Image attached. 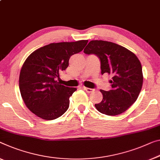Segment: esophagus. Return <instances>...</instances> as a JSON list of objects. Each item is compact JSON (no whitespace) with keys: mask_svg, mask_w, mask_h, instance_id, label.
I'll use <instances>...</instances> for the list:
<instances>
[{"mask_svg":"<svg viewBox=\"0 0 160 160\" xmlns=\"http://www.w3.org/2000/svg\"><path fill=\"white\" fill-rule=\"evenodd\" d=\"M83 89L85 91H87V93H92L94 91V88H87V87H83Z\"/></svg>","mask_w":160,"mask_h":160,"instance_id":"obj_1","label":"esophagus"}]
</instances>
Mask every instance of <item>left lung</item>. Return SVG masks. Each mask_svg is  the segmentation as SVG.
I'll return each instance as SVG.
<instances>
[{
    "label": "left lung",
    "instance_id": "1",
    "mask_svg": "<svg viewBox=\"0 0 160 160\" xmlns=\"http://www.w3.org/2000/svg\"><path fill=\"white\" fill-rule=\"evenodd\" d=\"M83 52L97 55L102 74L112 76V90L101 89L103 99L95 107L99 112L115 116L127 111L136 102L143 83L142 65L137 56L128 49L107 41H91Z\"/></svg>",
    "mask_w": 160,
    "mask_h": 160
}]
</instances>
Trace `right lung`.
Returning a JSON list of instances; mask_svg holds the SVG:
<instances>
[{"instance_id": "right-lung-1", "label": "right lung", "mask_w": 160, "mask_h": 160, "mask_svg": "<svg viewBox=\"0 0 160 160\" xmlns=\"http://www.w3.org/2000/svg\"><path fill=\"white\" fill-rule=\"evenodd\" d=\"M88 40L52 43L28 56L19 76V88L27 108L45 120L61 117L69 107V97L77 90L61 85L56 78L68 66L72 55L82 51Z\"/></svg>"}]
</instances>
